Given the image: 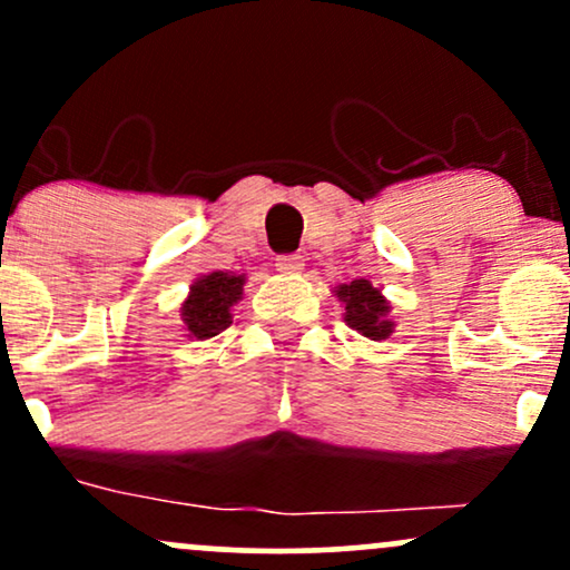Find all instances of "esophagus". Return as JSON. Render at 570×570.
<instances>
[{
  "mask_svg": "<svg viewBox=\"0 0 570 570\" xmlns=\"http://www.w3.org/2000/svg\"><path fill=\"white\" fill-rule=\"evenodd\" d=\"M303 257L299 254H281V257L276 259V271L281 273V276H297L299 271H303Z\"/></svg>",
  "mask_w": 570,
  "mask_h": 570,
  "instance_id": "obj_1",
  "label": "esophagus"
}]
</instances>
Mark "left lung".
<instances>
[{
  "mask_svg": "<svg viewBox=\"0 0 570 570\" xmlns=\"http://www.w3.org/2000/svg\"><path fill=\"white\" fill-rule=\"evenodd\" d=\"M340 303L345 305V324L356 330L358 335L370 340H385L394 332V318L389 316L391 305L381 289L370 284L367 278H356L351 284L335 286Z\"/></svg>",
  "mask_w": 570,
  "mask_h": 570,
  "instance_id": "obj_1",
  "label": "left lung"
}]
</instances>
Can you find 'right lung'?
Here are the masks:
<instances>
[{"mask_svg": "<svg viewBox=\"0 0 570 570\" xmlns=\"http://www.w3.org/2000/svg\"><path fill=\"white\" fill-rule=\"evenodd\" d=\"M246 276L230 271H214L195 278L179 313L187 326V337L208 340L233 324V305L244 294Z\"/></svg>", "mask_w": 570, "mask_h": 570, "instance_id": "add662e5", "label": "right lung"}]
</instances>
